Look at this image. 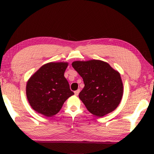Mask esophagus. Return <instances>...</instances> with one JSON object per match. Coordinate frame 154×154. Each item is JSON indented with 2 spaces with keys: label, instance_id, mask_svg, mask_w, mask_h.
I'll return each mask as SVG.
<instances>
[{
  "label": "esophagus",
  "instance_id": "obj_1",
  "mask_svg": "<svg viewBox=\"0 0 154 154\" xmlns=\"http://www.w3.org/2000/svg\"><path fill=\"white\" fill-rule=\"evenodd\" d=\"M79 92H80V90H79V89H78L77 90L75 91V94L76 95V96H77V95L79 94Z\"/></svg>",
  "mask_w": 154,
  "mask_h": 154
}]
</instances>
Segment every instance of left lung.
I'll use <instances>...</instances> for the list:
<instances>
[{
  "label": "left lung",
  "mask_w": 154,
  "mask_h": 154,
  "mask_svg": "<svg viewBox=\"0 0 154 154\" xmlns=\"http://www.w3.org/2000/svg\"><path fill=\"white\" fill-rule=\"evenodd\" d=\"M72 66L83 78L85 86L79 97L89 112L100 118L118 107L124 92L118 71L99 60L75 61Z\"/></svg>",
  "instance_id": "obj_1"
}]
</instances>
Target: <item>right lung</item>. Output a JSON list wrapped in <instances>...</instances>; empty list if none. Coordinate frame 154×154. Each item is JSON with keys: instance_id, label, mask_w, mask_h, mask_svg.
<instances>
[{"instance_id": "right-lung-1", "label": "right lung", "mask_w": 154, "mask_h": 154, "mask_svg": "<svg viewBox=\"0 0 154 154\" xmlns=\"http://www.w3.org/2000/svg\"><path fill=\"white\" fill-rule=\"evenodd\" d=\"M68 62H49L28 79L27 99L34 110L46 117L58 113L64 103L74 94L64 74Z\"/></svg>"}]
</instances>
